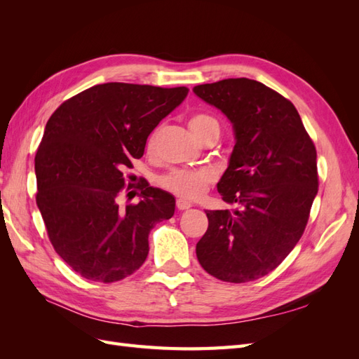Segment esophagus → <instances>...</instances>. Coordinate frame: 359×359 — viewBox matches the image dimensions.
I'll use <instances>...</instances> for the list:
<instances>
[{
	"label": "esophagus",
	"instance_id": "1",
	"mask_svg": "<svg viewBox=\"0 0 359 359\" xmlns=\"http://www.w3.org/2000/svg\"><path fill=\"white\" fill-rule=\"evenodd\" d=\"M191 206V203L190 202H187V201H184V199H178L177 201V208L180 210V211H186V210H189Z\"/></svg>",
	"mask_w": 359,
	"mask_h": 359
}]
</instances>
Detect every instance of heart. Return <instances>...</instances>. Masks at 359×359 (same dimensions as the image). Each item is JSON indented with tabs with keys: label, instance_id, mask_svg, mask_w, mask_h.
I'll use <instances>...</instances> for the list:
<instances>
[{
	"label": "heart",
	"instance_id": "1",
	"mask_svg": "<svg viewBox=\"0 0 359 359\" xmlns=\"http://www.w3.org/2000/svg\"><path fill=\"white\" fill-rule=\"evenodd\" d=\"M219 127L215 119L206 114H196L190 118L189 127L193 135L198 139L203 136L206 130L211 127ZM158 132L151 133L147 142V149L151 151L156 147ZM217 180V173L210 168H198V169H172L163 173L157 178L158 186L165 190L175 194V196L187 201H196L203 193L208 190Z\"/></svg>",
	"mask_w": 359,
	"mask_h": 359
}]
</instances>
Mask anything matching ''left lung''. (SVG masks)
I'll use <instances>...</instances> for the list:
<instances>
[{
	"label": "left lung",
	"instance_id": "8db88e82",
	"mask_svg": "<svg viewBox=\"0 0 359 359\" xmlns=\"http://www.w3.org/2000/svg\"><path fill=\"white\" fill-rule=\"evenodd\" d=\"M193 91L231 119L236 137L217 190L238 208L205 211L196 256L212 277L247 283L274 271L306 231L319 187L316 147L297 107L264 83L223 79Z\"/></svg>",
	"mask_w": 359,
	"mask_h": 359
}]
</instances>
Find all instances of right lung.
<instances>
[{
	"instance_id": "obj_1",
	"label": "right lung",
	"mask_w": 359,
	"mask_h": 359,
	"mask_svg": "<svg viewBox=\"0 0 359 359\" xmlns=\"http://www.w3.org/2000/svg\"><path fill=\"white\" fill-rule=\"evenodd\" d=\"M187 93L100 83L50 115L36 154V202L52 247L81 277L114 283L136 273L151 229L175 212L172 194L148 182L137 186L140 202L121 206L119 198L135 186L124 169L144 156L149 133Z\"/></svg>"
}]
</instances>
